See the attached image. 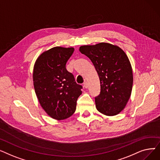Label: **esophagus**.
I'll return each instance as SVG.
<instances>
[{
  "label": "esophagus",
  "instance_id": "esophagus-1",
  "mask_svg": "<svg viewBox=\"0 0 160 160\" xmlns=\"http://www.w3.org/2000/svg\"><path fill=\"white\" fill-rule=\"evenodd\" d=\"M83 87H84V88H88V82H83Z\"/></svg>",
  "mask_w": 160,
  "mask_h": 160
}]
</instances>
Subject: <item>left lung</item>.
Wrapping results in <instances>:
<instances>
[{
    "label": "left lung",
    "mask_w": 160,
    "mask_h": 160,
    "mask_svg": "<svg viewBox=\"0 0 160 160\" xmlns=\"http://www.w3.org/2000/svg\"><path fill=\"white\" fill-rule=\"evenodd\" d=\"M79 50L90 59L100 79V93L95 97L97 110L108 116L119 114L128 102L133 86L128 56L118 46L108 43L81 46Z\"/></svg>",
    "instance_id": "1"
}]
</instances>
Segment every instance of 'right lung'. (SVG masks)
<instances>
[{"label": "right lung", "mask_w": 160, "mask_h": 160, "mask_svg": "<svg viewBox=\"0 0 160 160\" xmlns=\"http://www.w3.org/2000/svg\"><path fill=\"white\" fill-rule=\"evenodd\" d=\"M74 50L72 47H53L42 53L33 67V86L39 104L56 120L67 119L74 113L82 94V86L66 69Z\"/></svg>", "instance_id": "obj_1"}]
</instances>
